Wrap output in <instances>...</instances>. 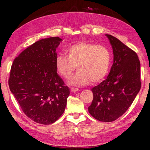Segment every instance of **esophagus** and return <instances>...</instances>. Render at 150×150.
I'll return each mask as SVG.
<instances>
[{
	"label": "esophagus",
	"instance_id": "esophagus-1",
	"mask_svg": "<svg viewBox=\"0 0 150 150\" xmlns=\"http://www.w3.org/2000/svg\"><path fill=\"white\" fill-rule=\"evenodd\" d=\"M71 91H72V92H76V91H78L79 89L77 88H75V87H72L71 88Z\"/></svg>",
	"mask_w": 150,
	"mask_h": 150
}]
</instances>
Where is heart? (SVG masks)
<instances>
[{
    "label": "heart",
    "mask_w": 150,
    "mask_h": 150,
    "mask_svg": "<svg viewBox=\"0 0 150 150\" xmlns=\"http://www.w3.org/2000/svg\"><path fill=\"white\" fill-rule=\"evenodd\" d=\"M67 55H58L55 59L57 72L69 79L77 67V72L71 79L70 84L87 85L91 81L97 83L108 74L111 62V54L107 47L87 42L77 43L69 47Z\"/></svg>",
    "instance_id": "obj_1"
}]
</instances>
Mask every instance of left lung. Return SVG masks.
<instances>
[{"mask_svg": "<svg viewBox=\"0 0 150 150\" xmlns=\"http://www.w3.org/2000/svg\"><path fill=\"white\" fill-rule=\"evenodd\" d=\"M106 36L114 63L107 78L91 89L93 99L88 109L97 120L112 122L128 110L140 90V62L134 51L112 35Z\"/></svg>", "mask_w": 150, "mask_h": 150, "instance_id": "8db88e82", "label": "left lung"}]
</instances>
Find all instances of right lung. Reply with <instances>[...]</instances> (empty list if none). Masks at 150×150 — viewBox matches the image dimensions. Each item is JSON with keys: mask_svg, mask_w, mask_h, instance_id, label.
I'll return each instance as SVG.
<instances>
[{"mask_svg": "<svg viewBox=\"0 0 150 150\" xmlns=\"http://www.w3.org/2000/svg\"><path fill=\"white\" fill-rule=\"evenodd\" d=\"M62 40L52 37L35 42L20 53L11 66L10 90L25 115L41 124L59 118L70 94L55 67V51Z\"/></svg>", "mask_w": 150, "mask_h": 150, "instance_id": "add662e5", "label": "right lung"}]
</instances>
